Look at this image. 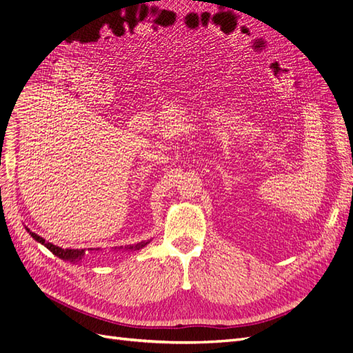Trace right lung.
<instances>
[{
    "mask_svg": "<svg viewBox=\"0 0 353 353\" xmlns=\"http://www.w3.org/2000/svg\"><path fill=\"white\" fill-rule=\"evenodd\" d=\"M28 232H29L30 236L34 237L37 241H39L41 244H44L50 252H52V254L59 256V258H61V259H69V261L81 259L82 256H83V253H85L83 249H61V248H57V245H54V244L47 243L44 239L39 237L38 234L32 232V231H29V230H28ZM147 243H148V241H145V243L141 241V243H138V244H135V245H130V248H126V249H131V250H132V249H141V248H144V245H145Z\"/></svg>",
    "mask_w": 353,
    "mask_h": 353,
    "instance_id": "1",
    "label": "right lung"
}]
</instances>
